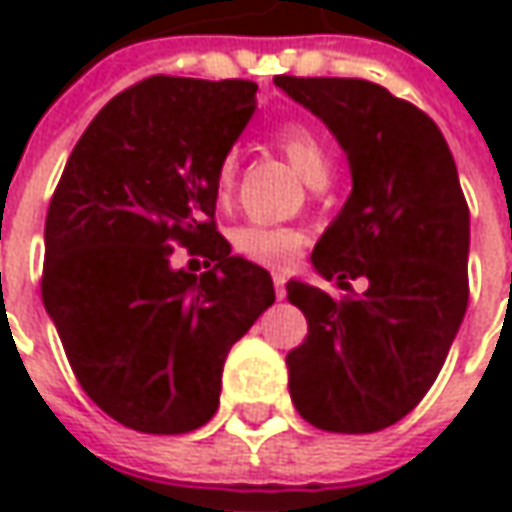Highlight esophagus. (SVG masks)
<instances>
[{
	"label": "esophagus",
	"mask_w": 512,
	"mask_h": 512,
	"mask_svg": "<svg viewBox=\"0 0 512 512\" xmlns=\"http://www.w3.org/2000/svg\"><path fill=\"white\" fill-rule=\"evenodd\" d=\"M273 290H276V299H285V273H273Z\"/></svg>",
	"instance_id": "esophagus-1"
}]
</instances>
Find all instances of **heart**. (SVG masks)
I'll return each instance as SVG.
<instances>
[{"instance_id": "b5f03b06", "label": "heart", "mask_w": 512, "mask_h": 512, "mask_svg": "<svg viewBox=\"0 0 512 512\" xmlns=\"http://www.w3.org/2000/svg\"><path fill=\"white\" fill-rule=\"evenodd\" d=\"M279 148L285 150L290 165L305 176L310 185H322L330 176V153L325 142L305 125H287L279 130ZM236 176V156L227 153L225 159L216 168V187L219 193H227ZM302 233L293 227L279 225H262V222H250L242 225L233 233V247L239 256H245L250 262L270 267H287L293 265L302 253Z\"/></svg>"}]
</instances>
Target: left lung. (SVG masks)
<instances>
[{"instance_id":"left-lung-1","label":"left lung","mask_w":512,"mask_h":512,"mask_svg":"<svg viewBox=\"0 0 512 512\" xmlns=\"http://www.w3.org/2000/svg\"><path fill=\"white\" fill-rule=\"evenodd\" d=\"M319 116L350 162L353 190L313 247L342 290L290 279L307 339L287 353L299 416L330 433H376L422 402L467 310L470 210L453 153L416 105L364 79H273Z\"/></svg>"}]
</instances>
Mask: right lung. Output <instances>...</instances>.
<instances>
[{"instance_id": "right-lung-1", "label": "right lung", "mask_w": 512, "mask_h": 512, "mask_svg": "<svg viewBox=\"0 0 512 512\" xmlns=\"http://www.w3.org/2000/svg\"><path fill=\"white\" fill-rule=\"evenodd\" d=\"M253 110L245 79L150 76L96 113L50 199L42 302L82 390L130 430L210 422L230 347L276 299L213 222L216 168ZM176 244L211 270L176 271Z\"/></svg>"}]
</instances>
